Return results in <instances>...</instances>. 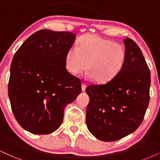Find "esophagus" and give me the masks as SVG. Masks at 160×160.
<instances>
[{
    "instance_id": "1",
    "label": "esophagus",
    "mask_w": 160,
    "mask_h": 160,
    "mask_svg": "<svg viewBox=\"0 0 160 160\" xmlns=\"http://www.w3.org/2000/svg\"><path fill=\"white\" fill-rule=\"evenodd\" d=\"M86 84H84V83H82V91H85V89H86Z\"/></svg>"
}]
</instances>
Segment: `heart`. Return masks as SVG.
<instances>
[{
  "mask_svg": "<svg viewBox=\"0 0 160 160\" xmlns=\"http://www.w3.org/2000/svg\"><path fill=\"white\" fill-rule=\"evenodd\" d=\"M125 61L126 52L122 45L97 35H86L80 38L78 47L72 46L68 51L65 65L72 75L79 73L88 67V78L105 84L119 73Z\"/></svg>",
  "mask_w": 160,
  "mask_h": 160,
  "instance_id": "b5f03b06",
  "label": "heart"
}]
</instances>
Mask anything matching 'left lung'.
Masks as SVG:
<instances>
[{
  "mask_svg": "<svg viewBox=\"0 0 160 160\" xmlns=\"http://www.w3.org/2000/svg\"><path fill=\"white\" fill-rule=\"evenodd\" d=\"M126 61L122 70L105 84L86 88L90 102L86 124L96 139L116 141L134 132L149 104L151 73L137 43L126 38Z\"/></svg>",
  "mask_w": 160,
  "mask_h": 160,
  "instance_id": "obj_1",
  "label": "left lung"
}]
</instances>
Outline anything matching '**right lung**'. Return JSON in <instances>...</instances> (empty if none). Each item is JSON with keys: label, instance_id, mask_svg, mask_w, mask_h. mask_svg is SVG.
I'll return each instance as SVG.
<instances>
[{"label": "right lung", "instance_id": "right-lung-1", "mask_svg": "<svg viewBox=\"0 0 160 160\" xmlns=\"http://www.w3.org/2000/svg\"><path fill=\"white\" fill-rule=\"evenodd\" d=\"M76 38L72 32L41 29L15 52L8 94L14 116L26 131L40 135L56 131L64 108L82 92L80 81L65 65Z\"/></svg>", "mask_w": 160, "mask_h": 160}]
</instances>
